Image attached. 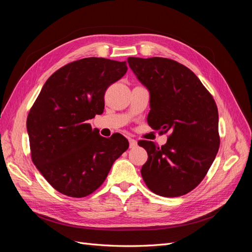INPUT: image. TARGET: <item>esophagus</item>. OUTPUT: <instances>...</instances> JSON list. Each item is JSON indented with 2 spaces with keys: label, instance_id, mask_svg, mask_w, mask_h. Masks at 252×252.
I'll use <instances>...</instances> for the list:
<instances>
[{
  "label": "esophagus",
  "instance_id": "1",
  "mask_svg": "<svg viewBox=\"0 0 252 252\" xmlns=\"http://www.w3.org/2000/svg\"><path fill=\"white\" fill-rule=\"evenodd\" d=\"M129 146H130V148H135L138 146V142L133 139H129Z\"/></svg>",
  "mask_w": 252,
  "mask_h": 252
}]
</instances>
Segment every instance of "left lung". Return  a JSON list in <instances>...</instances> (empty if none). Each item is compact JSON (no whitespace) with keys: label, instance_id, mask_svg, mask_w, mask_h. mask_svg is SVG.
Returning <instances> with one entry per match:
<instances>
[{"label":"left lung","instance_id":"left-lung-1","mask_svg":"<svg viewBox=\"0 0 252 252\" xmlns=\"http://www.w3.org/2000/svg\"><path fill=\"white\" fill-rule=\"evenodd\" d=\"M127 61L149 91V126L170 132L162 147L139 142L148 154L141 169L143 180L156 194L184 195L200 184L218 154L217 104L199 78L173 60L130 57Z\"/></svg>","mask_w":252,"mask_h":252}]
</instances>
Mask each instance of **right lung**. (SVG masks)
I'll list each match as a JSON object with an SVG mask.
<instances>
[{"instance_id":"obj_1","label":"right lung","mask_w":252,"mask_h":252,"mask_svg":"<svg viewBox=\"0 0 252 252\" xmlns=\"http://www.w3.org/2000/svg\"><path fill=\"white\" fill-rule=\"evenodd\" d=\"M126 71V62L85 58L60 68L44 84L28 113L27 131L33 164L59 192L93 193L128 149L122 134L103 138L88 123L103 112L106 89Z\"/></svg>"}]
</instances>
